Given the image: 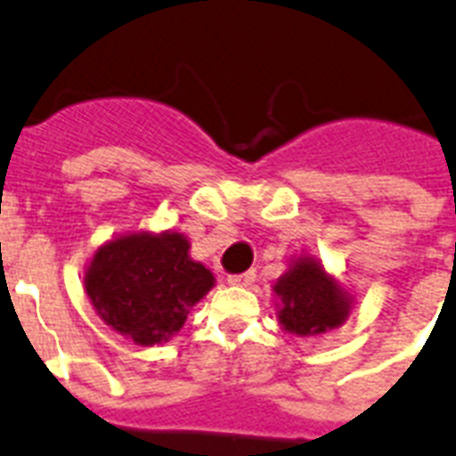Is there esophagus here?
<instances>
[{
	"label": "esophagus",
	"instance_id": "obj_1",
	"mask_svg": "<svg viewBox=\"0 0 456 456\" xmlns=\"http://www.w3.org/2000/svg\"><path fill=\"white\" fill-rule=\"evenodd\" d=\"M253 281H256V272H244L235 273V276H228V283L235 285V288H248Z\"/></svg>",
	"mask_w": 456,
	"mask_h": 456
}]
</instances>
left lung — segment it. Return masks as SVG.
<instances>
[{
    "label": "left lung",
    "instance_id": "1",
    "mask_svg": "<svg viewBox=\"0 0 456 456\" xmlns=\"http://www.w3.org/2000/svg\"><path fill=\"white\" fill-rule=\"evenodd\" d=\"M278 324L294 336H322L347 322L354 297L313 256L292 257L273 283Z\"/></svg>",
    "mask_w": 456,
    "mask_h": 456
}]
</instances>
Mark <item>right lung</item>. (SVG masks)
Instances as JSON below:
<instances>
[{"mask_svg":"<svg viewBox=\"0 0 456 456\" xmlns=\"http://www.w3.org/2000/svg\"><path fill=\"white\" fill-rule=\"evenodd\" d=\"M183 232L134 231L104 241L88 260L84 289L100 320L141 347L171 340L215 276L189 256Z\"/></svg>","mask_w":456,"mask_h":456,"instance_id":"add662e5","label":"right lung"}]
</instances>
